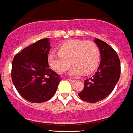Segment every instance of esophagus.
I'll return each mask as SVG.
<instances>
[{"instance_id": "esophagus-1", "label": "esophagus", "mask_w": 133, "mask_h": 133, "mask_svg": "<svg viewBox=\"0 0 133 133\" xmlns=\"http://www.w3.org/2000/svg\"><path fill=\"white\" fill-rule=\"evenodd\" d=\"M69 82H72V83H75V82H76L77 81H76V80H74V79H69Z\"/></svg>"}]
</instances>
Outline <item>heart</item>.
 Instances as JSON below:
<instances>
[{"label":"heart","instance_id":"1","mask_svg":"<svg viewBox=\"0 0 133 133\" xmlns=\"http://www.w3.org/2000/svg\"><path fill=\"white\" fill-rule=\"evenodd\" d=\"M100 52L98 45L93 41L71 39L63 43L58 51H51L48 55V63L58 73L68 69L71 62L73 67L69 72L71 76L89 74L97 68Z\"/></svg>","mask_w":133,"mask_h":133}]
</instances>
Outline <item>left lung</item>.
<instances>
[{
    "label": "left lung",
    "mask_w": 133,
    "mask_h": 133,
    "mask_svg": "<svg viewBox=\"0 0 133 133\" xmlns=\"http://www.w3.org/2000/svg\"><path fill=\"white\" fill-rule=\"evenodd\" d=\"M94 42L100 49V65L95 75L84 82V88L78 94L82 100L91 103L101 101L109 96L121 75L120 60L114 49L97 38Z\"/></svg>",
    "instance_id": "8db88e82"
}]
</instances>
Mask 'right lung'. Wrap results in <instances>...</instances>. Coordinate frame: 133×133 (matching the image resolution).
I'll use <instances>...</instances> for the list:
<instances>
[{
  "instance_id": "1",
  "label": "right lung",
  "mask_w": 133,
  "mask_h": 133,
  "mask_svg": "<svg viewBox=\"0 0 133 133\" xmlns=\"http://www.w3.org/2000/svg\"><path fill=\"white\" fill-rule=\"evenodd\" d=\"M48 38L38 40L14 57L12 80L21 96L30 103H40L50 100L61 81L60 76L49 68Z\"/></svg>"
}]
</instances>
